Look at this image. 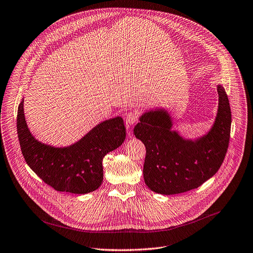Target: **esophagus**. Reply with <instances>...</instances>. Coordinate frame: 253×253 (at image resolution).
Listing matches in <instances>:
<instances>
[{
    "label": "esophagus",
    "mask_w": 253,
    "mask_h": 253,
    "mask_svg": "<svg viewBox=\"0 0 253 253\" xmlns=\"http://www.w3.org/2000/svg\"><path fill=\"white\" fill-rule=\"evenodd\" d=\"M138 121V114L135 112H129L126 114V124L131 125Z\"/></svg>",
    "instance_id": "34e87169"
}]
</instances>
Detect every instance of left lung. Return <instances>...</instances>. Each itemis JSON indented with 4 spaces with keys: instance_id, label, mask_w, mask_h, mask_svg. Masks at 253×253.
<instances>
[{
    "instance_id": "8db88e82",
    "label": "left lung",
    "mask_w": 253,
    "mask_h": 253,
    "mask_svg": "<svg viewBox=\"0 0 253 253\" xmlns=\"http://www.w3.org/2000/svg\"><path fill=\"white\" fill-rule=\"evenodd\" d=\"M218 112L211 130L203 137L185 140L172 131L169 114L163 110L146 112L134 127L136 138L146 148L143 175L154 192L172 195L195 189L220 168L227 152L231 111L222 86H217Z\"/></svg>"
}]
</instances>
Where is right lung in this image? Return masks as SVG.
Here are the masks:
<instances>
[{"mask_svg": "<svg viewBox=\"0 0 253 253\" xmlns=\"http://www.w3.org/2000/svg\"><path fill=\"white\" fill-rule=\"evenodd\" d=\"M23 102L18 107L17 131L29 167L57 191L86 194L98 189L103 181L104 156L118 148L125 140L123 119L106 120L73 145L56 148L32 136L25 120Z\"/></svg>", "mask_w": 253, "mask_h": 253, "instance_id": "obj_1", "label": "right lung"}]
</instances>
